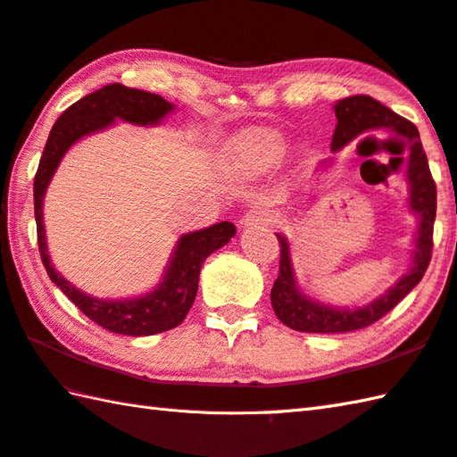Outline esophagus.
<instances>
[{
  "label": "esophagus",
  "instance_id": "34e87169",
  "mask_svg": "<svg viewBox=\"0 0 457 457\" xmlns=\"http://www.w3.org/2000/svg\"><path fill=\"white\" fill-rule=\"evenodd\" d=\"M275 220V216H273V212L271 210H267V208H253V210H249L245 216H244V220H241V226H245V228H249V226H259V223H270V221H273Z\"/></svg>",
  "mask_w": 457,
  "mask_h": 457
}]
</instances>
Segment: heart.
Listing matches in <instances>:
<instances>
[{
	"instance_id": "obj_1",
	"label": "heart",
	"mask_w": 457,
	"mask_h": 457,
	"mask_svg": "<svg viewBox=\"0 0 457 457\" xmlns=\"http://www.w3.org/2000/svg\"><path fill=\"white\" fill-rule=\"evenodd\" d=\"M283 152V140L279 134L257 130L247 134L236 148V156L244 166L263 168L279 158Z\"/></svg>"
}]
</instances>
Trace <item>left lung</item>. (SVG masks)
<instances>
[{"instance_id": "obj_1", "label": "left lung", "mask_w": 457, "mask_h": 457, "mask_svg": "<svg viewBox=\"0 0 457 457\" xmlns=\"http://www.w3.org/2000/svg\"><path fill=\"white\" fill-rule=\"evenodd\" d=\"M337 127L330 140V148L338 150L348 142L361 137L370 129H388L402 140L408 148V180H410V204L420 216V229L416 237L414 265L408 275L392 287L386 295H382L370 305L362 309L346 311L335 309L319 303L309 301L295 287L289 245L281 236L279 239V275L271 289V305L277 319L289 328L301 330V333H348L377 323L378 319L395 309L398 303L422 281V277L430 265L432 247H434V220H436V182L428 166L426 152L422 148L418 129L414 122L406 120L404 116L392 112L388 106L378 103L369 95L346 96L335 104Z\"/></svg>"}]
</instances>
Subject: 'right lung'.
<instances>
[{
    "instance_id": "1",
    "label": "right lung",
    "mask_w": 457,
    "mask_h": 457,
    "mask_svg": "<svg viewBox=\"0 0 457 457\" xmlns=\"http://www.w3.org/2000/svg\"><path fill=\"white\" fill-rule=\"evenodd\" d=\"M170 111H172V104L154 93L129 88L120 83L98 88V91L71 104L53 124L47 145H45L39 160V168L35 172L33 205L35 221H37V244L45 270H47L51 281L75 303L79 311H83V315L95 320L98 327L111 330V333L148 337L180 325L192 307L195 293H198L202 263L205 262V257L221 245H226L236 236V226L231 221H221L202 231L186 234L176 247L164 281L160 283L156 291L148 293L146 297L103 301L80 293L53 270L43 229L41 205L45 187H47L62 154L80 137L109 127L114 119L134 124H156Z\"/></svg>"
}]
</instances>
